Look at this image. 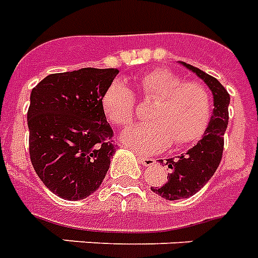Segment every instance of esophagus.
<instances>
[{"mask_svg":"<svg viewBox=\"0 0 258 258\" xmlns=\"http://www.w3.org/2000/svg\"><path fill=\"white\" fill-rule=\"evenodd\" d=\"M139 162H140L143 166H145V167H151V166H154V164H155V159L145 158V156H140V158H139Z\"/></svg>","mask_w":258,"mask_h":258,"instance_id":"esophagus-1","label":"esophagus"}]
</instances>
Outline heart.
<instances>
[{
    "label": "heart",
    "mask_w": 258,
    "mask_h": 258,
    "mask_svg": "<svg viewBox=\"0 0 258 258\" xmlns=\"http://www.w3.org/2000/svg\"><path fill=\"white\" fill-rule=\"evenodd\" d=\"M144 99H156L148 123L129 127L121 141L139 154H156L173 144L187 145L204 135L212 113L210 92L204 85L186 81L167 69H155L137 81ZM102 107L110 121L127 126L135 119L136 96L122 80L108 85Z\"/></svg>",
    "instance_id": "heart-1"
}]
</instances>
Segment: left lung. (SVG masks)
I'll return each instance as SVG.
<instances>
[{"instance_id":"8db88e82","label":"left lung","mask_w":258,"mask_h":258,"mask_svg":"<svg viewBox=\"0 0 258 258\" xmlns=\"http://www.w3.org/2000/svg\"><path fill=\"white\" fill-rule=\"evenodd\" d=\"M181 65L200 77L214 96V110L204 136L197 144L181 156L167 159L170 168L167 182L163 186H151V190L166 200H181L196 195L210 181L219 167L223 154V136L228 125L230 95L215 77L186 62ZM162 163V160H159Z\"/></svg>"}]
</instances>
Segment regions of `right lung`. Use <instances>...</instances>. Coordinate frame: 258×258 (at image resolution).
I'll use <instances>...</instances> for the list:
<instances>
[{
	"label": "right lung",
	"mask_w": 258,
	"mask_h": 258,
	"mask_svg": "<svg viewBox=\"0 0 258 258\" xmlns=\"http://www.w3.org/2000/svg\"><path fill=\"white\" fill-rule=\"evenodd\" d=\"M118 69L83 68L48 75L31 92L30 158L44 186L83 200L102 185L115 147L102 98Z\"/></svg>",
	"instance_id": "add662e5"
}]
</instances>
